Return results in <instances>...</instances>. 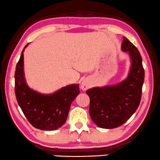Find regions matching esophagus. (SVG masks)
<instances>
[{
    "instance_id": "esophagus-1",
    "label": "esophagus",
    "mask_w": 160,
    "mask_h": 160,
    "mask_svg": "<svg viewBox=\"0 0 160 160\" xmlns=\"http://www.w3.org/2000/svg\"><path fill=\"white\" fill-rule=\"evenodd\" d=\"M88 88H89V84H88V82L87 81H83V82H82V84H81V88H82L83 91H86Z\"/></svg>"
}]
</instances>
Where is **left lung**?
Listing matches in <instances>:
<instances>
[{
	"mask_svg": "<svg viewBox=\"0 0 160 160\" xmlns=\"http://www.w3.org/2000/svg\"><path fill=\"white\" fill-rule=\"evenodd\" d=\"M121 49L128 52L131 58L127 78L114 85L96 87L86 91L90 97V115L101 128L113 129L123 124L137 110L142 98L144 80L142 56L126 37Z\"/></svg>",
	"mask_w": 160,
	"mask_h": 160,
	"instance_id": "left-lung-1",
	"label": "left lung"
}]
</instances>
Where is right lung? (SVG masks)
I'll use <instances>...</instances> for the list:
<instances>
[{
  "instance_id": "1",
  "label": "right lung",
  "mask_w": 160,
  "mask_h": 160,
  "mask_svg": "<svg viewBox=\"0 0 160 160\" xmlns=\"http://www.w3.org/2000/svg\"><path fill=\"white\" fill-rule=\"evenodd\" d=\"M16 64L15 93L18 104L30 123L42 130H55L67 121L72 102L79 94V84H69L54 93L42 94L28 86L24 74V50Z\"/></svg>"
}]
</instances>
